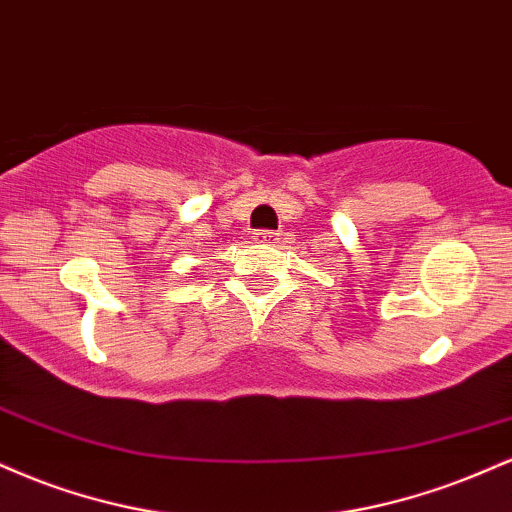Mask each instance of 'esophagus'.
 <instances>
[{
	"mask_svg": "<svg viewBox=\"0 0 512 512\" xmlns=\"http://www.w3.org/2000/svg\"><path fill=\"white\" fill-rule=\"evenodd\" d=\"M252 240H255L257 245H272L279 240V236H276L274 231H257V233H252Z\"/></svg>",
	"mask_w": 512,
	"mask_h": 512,
	"instance_id": "esophagus-1",
	"label": "esophagus"
}]
</instances>
